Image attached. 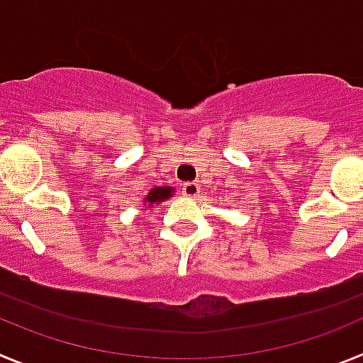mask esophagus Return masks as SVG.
Instances as JSON below:
<instances>
[{
    "label": "esophagus",
    "mask_w": 363,
    "mask_h": 363,
    "mask_svg": "<svg viewBox=\"0 0 363 363\" xmlns=\"http://www.w3.org/2000/svg\"><path fill=\"white\" fill-rule=\"evenodd\" d=\"M182 192H184V196L196 198L200 194V185L194 184V182H187V184L182 185Z\"/></svg>",
    "instance_id": "34e87169"
}]
</instances>
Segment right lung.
Returning <instances> with one entry per match:
<instances>
[{
    "label": "right lung",
    "instance_id": "right-lung-1",
    "mask_svg": "<svg viewBox=\"0 0 363 363\" xmlns=\"http://www.w3.org/2000/svg\"><path fill=\"white\" fill-rule=\"evenodd\" d=\"M172 189L171 187H156L149 192V196H147V201L149 203H154V201H162L167 200V198L171 196Z\"/></svg>",
    "mask_w": 363,
    "mask_h": 363
}]
</instances>
